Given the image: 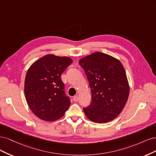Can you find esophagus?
<instances>
[{"mask_svg":"<svg viewBox=\"0 0 156 156\" xmlns=\"http://www.w3.org/2000/svg\"><path fill=\"white\" fill-rule=\"evenodd\" d=\"M78 98H79V97H78V95H77V96L73 97V100H74V102H77L78 100Z\"/></svg>","mask_w":156,"mask_h":156,"instance_id":"34e87169","label":"esophagus"}]
</instances>
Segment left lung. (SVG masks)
Returning <instances> with one entry per match:
<instances>
[{
    "label": "left lung",
    "instance_id": "8db88e82",
    "mask_svg": "<svg viewBox=\"0 0 156 156\" xmlns=\"http://www.w3.org/2000/svg\"><path fill=\"white\" fill-rule=\"evenodd\" d=\"M89 81L91 101L83 108L92 122L106 123L124 109L129 87L124 68L119 60L102 52H94L79 61Z\"/></svg>",
    "mask_w": 156,
    "mask_h": 156
}]
</instances>
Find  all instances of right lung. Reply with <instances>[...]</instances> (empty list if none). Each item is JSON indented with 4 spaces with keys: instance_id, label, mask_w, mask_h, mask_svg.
Instances as JSON below:
<instances>
[{
    "instance_id": "right-lung-1",
    "label": "right lung",
    "mask_w": 156,
    "mask_h": 156,
    "mask_svg": "<svg viewBox=\"0 0 156 156\" xmlns=\"http://www.w3.org/2000/svg\"><path fill=\"white\" fill-rule=\"evenodd\" d=\"M73 63L69 57L46 55L28 70L24 81V95L35 115L45 121L62 117L71 105L65 94L61 75Z\"/></svg>"
}]
</instances>
